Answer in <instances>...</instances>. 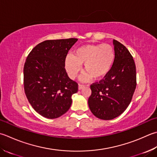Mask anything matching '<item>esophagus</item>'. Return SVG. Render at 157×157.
<instances>
[{
  "label": "esophagus",
  "mask_w": 157,
  "mask_h": 157,
  "mask_svg": "<svg viewBox=\"0 0 157 157\" xmlns=\"http://www.w3.org/2000/svg\"><path fill=\"white\" fill-rule=\"evenodd\" d=\"M84 86H85L83 85V84H79L78 85V89H79V90H82V88H84Z\"/></svg>",
  "instance_id": "34e87169"
}]
</instances>
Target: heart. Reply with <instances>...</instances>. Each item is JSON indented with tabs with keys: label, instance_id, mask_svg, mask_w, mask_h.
<instances>
[{
	"label": "heart",
	"instance_id": "heart-1",
	"mask_svg": "<svg viewBox=\"0 0 157 157\" xmlns=\"http://www.w3.org/2000/svg\"><path fill=\"white\" fill-rule=\"evenodd\" d=\"M115 50L113 46L107 44L84 45L67 55L64 66L71 79H75L82 71V64L86 71L82 76L81 80L88 82L104 78L111 71L115 60Z\"/></svg>",
	"mask_w": 157,
	"mask_h": 157
}]
</instances>
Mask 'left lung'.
Here are the masks:
<instances>
[{
  "mask_svg": "<svg viewBox=\"0 0 157 157\" xmlns=\"http://www.w3.org/2000/svg\"><path fill=\"white\" fill-rule=\"evenodd\" d=\"M113 44L115 60L109 73L99 82L90 86L88 103L98 118L112 120L123 113L131 101L136 88V67L127 48L116 40Z\"/></svg>",
  "mask_w": 157,
  "mask_h": 157,
  "instance_id": "8db88e82",
  "label": "left lung"
}]
</instances>
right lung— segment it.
I'll return each instance as SVG.
<instances>
[{
  "mask_svg": "<svg viewBox=\"0 0 157 157\" xmlns=\"http://www.w3.org/2000/svg\"><path fill=\"white\" fill-rule=\"evenodd\" d=\"M78 39L48 40L36 45L24 67L26 96L33 109L45 118L60 117L69 109L78 85L64 68L69 50Z\"/></svg>",
  "mask_w": 157,
  "mask_h": 157,
  "instance_id": "1",
  "label": "right lung"
}]
</instances>
